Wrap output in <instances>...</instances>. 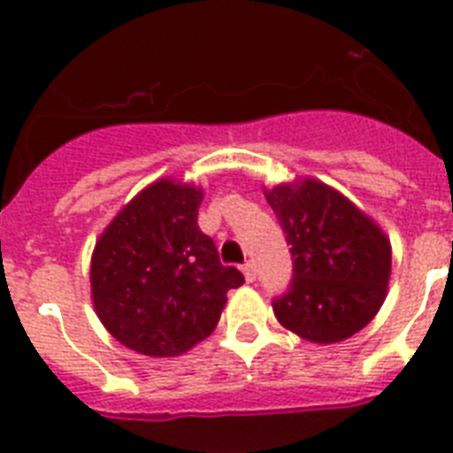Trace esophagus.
Instances as JSON below:
<instances>
[{"mask_svg":"<svg viewBox=\"0 0 453 453\" xmlns=\"http://www.w3.org/2000/svg\"><path fill=\"white\" fill-rule=\"evenodd\" d=\"M243 275H246L248 282H255V277H257V268H255V264H252V262H246V264H243Z\"/></svg>","mask_w":453,"mask_h":453,"instance_id":"1","label":"esophagus"}]
</instances>
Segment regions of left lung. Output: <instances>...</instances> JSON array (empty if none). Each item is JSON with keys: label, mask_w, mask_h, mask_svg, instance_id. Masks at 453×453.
Wrapping results in <instances>:
<instances>
[{"label": "left lung", "mask_w": 453, "mask_h": 453, "mask_svg": "<svg viewBox=\"0 0 453 453\" xmlns=\"http://www.w3.org/2000/svg\"><path fill=\"white\" fill-rule=\"evenodd\" d=\"M287 234L291 284L273 297L277 320L311 343H338L361 332L386 297L390 242L338 191L318 180L266 191Z\"/></svg>", "instance_id": "1"}]
</instances>
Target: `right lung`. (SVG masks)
Wrapping results in <instances>:
<instances>
[{
	"label": "right lung",
	"instance_id": "obj_1",
	"mask_svg": "<svg viewBox=\"0 0 453 453\" xmlns=\"http://www.w3.org/2000/svg\"><path fill=\"white\" fill-rule=\"evenodd\" d=\"M201 189L160 180L137 194L101 234L92 297L101 323L126 348L176 357L217 327L226 293L243 275L223 266L198 227Z\"/></svg>",
	"mask_w": 453,
	"mask_h": 453
}]
</instances>
